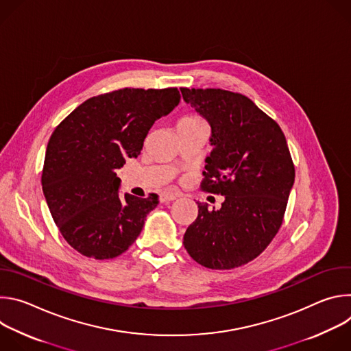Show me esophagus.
<instances>
[{"label":"esophagus","instance_id":"34e87169","mask_svg":"<svg viewBox=\"0 0 351 351\" xmlns=\"http://www.w3.org/2000/svg\"><path fill=\"white\" fill-rule=\"evenodd\" d=\"M176 198H178L176 194L169 193V191H164V193H161V195H160V202H161V203H168V202H173V199H176Z\"/></svg>","mask_w":351,"mask_h":351}]
</instances>
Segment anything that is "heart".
Here are the masks:
<instances>
[{"instance_id": "1", "label": "heart", "mask_w": 351, "mask_h": 351, "mask_svg": "<svg viewBox=\"0 0 351 351\" xmlns=\"http://www.w3.org/2000/svg\"><path fill=\"white\" fill-rule=\"evenodd\" d=\"M179 123H184V125H199V123H206V122L203 121L202 117H198V115H186V117H183V118L179 121Z\"/></svg>"}]
</instances>
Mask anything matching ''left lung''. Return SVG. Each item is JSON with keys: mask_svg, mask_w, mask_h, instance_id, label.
I'll use <instances>...</instances> for the list:
<instances>
[{"mask_svg": "<svg viewBox=\"0 0 351 351\" xmlns=\"http://www.w3.org/2000/svg\"><path fill=\"white\" fill-rule=\"evenodd\" d=\"M211 125L214 149L199 189L225 195L219 210L198 204L183 244L211 269H233L257 258L282 226L294 164L280 126L248 97L222 88H180Z\"/></svg>", "mask_w": 351, "mask_h": 351, "instance_id": "obj_1", "label": "left lung"}]
</instances>
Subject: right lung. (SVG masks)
Instances as JSON below:
<instances>
[{
    "label": "right lung",
    "instance_id": "obj_1",
    "mask_svg": "<svg viewBox=\"0 0 351 351\" xmlns=\"http://www.w3.org/2000/svg\"><path fill=\"white\" fill-rule=\"evenodd\" d=\"M179 101L176 87H125L86 99L53 132L43 193L61 234L80 254L115 258L140 234L158 195L121 198L115 171L140 154L148 130Z\"/></svg>",
    "mask_w": 351,
    "mask_h": 351
}]
</instances>
